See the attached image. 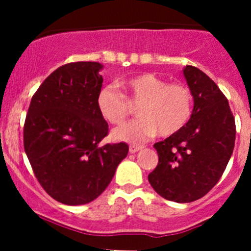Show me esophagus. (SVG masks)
<instances>
[{
    "instance_id": "34e87169",
    "label": "esophagus",
    "mask_w": 251,
    "mask_h": 251,
    "mask_svg": "<svg viewBox=\"0 0 251 251\" xmlns=\"http://www.w3.org/2000/svg\"><path fill=\"white\" fill-rule=\"evenodd\" d=\"M142 148H143L142 146H137V144H131V146L128 147V151H130V153H137V151H141Z\"/></svg>"
}]
</instances>
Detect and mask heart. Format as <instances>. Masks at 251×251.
I'll list each match as a JSON object with an SVG mask.
<instances>
[{
	"mask_svg": "<svg viewBox=\"0 0 251 251\" xmlns=\"http://www.w3.org/2000/svg\"><path fill=\"white\" fill-rule=\"evenodd\" d=\"M120 86L125 96L111 86L100 91L98 111L111 125H121L130 113L127 99L131 103H138V118L115 128L114 140L141 143L156 133L169 137L181 131L191 119L193 95L183 83H168L151 73H142L120 81Z\"/></svg>",
	"mask_w": 251,
	"mask_h": 251,
	"instance_id": "obj_1",
	"label": "heart"
}]
</instances>
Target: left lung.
Returning a JSON list of instances; mask_svg holds the SVG:
<instances>
[{"instance_id":"obj_1","label":"left lung","mask_w":251,"mask_h":251,"mask_svg":"<svg viewBox=\"0 0 251 251\" xmlns=\"http://www.w3.org/2000/svg\"><path fill=\"white\" fill-rule=\"evenodd\" d=\"M183 75L193 95L192 116L181 131L154 144L159 163L148 175L154 191L176 203L201 199L219 182L235 141L233 114L216 83L192 65Z\"/></svg>"}]
</instances>
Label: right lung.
<instances>
[{
    "mask_svg": "<svg viewBox=\"0 0 251 251\" xmlns=\"http://www.w3.org/2000/svg\"><path fill=\"white\" fill-rule=\"evenodd\" d=\"M102 68L97 62L62 65L30 102L25 153L42 188L62 204L95 201L128 153L124 142L100 144L108 135V124L97 108Z\"/></svg>",
    "mask_w": 251,
    "mask_h": 251,
    "instance_id": "1",
    "label": "right lung"
}]
</instances>
